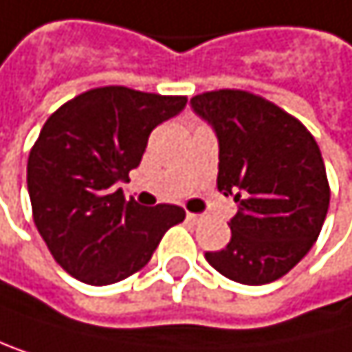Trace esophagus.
<instances>
[{"label": "esophagus", "mask_w": 352, "mask_h": 352, "mask_svg": "<svg viewBox=\"0 0 352 352\" xmlns=\"http://www.w3.org/2000/svg\"><path fill=\"white\" fill-rule=\"evenodd\" d=\"M186 219H188L190 223H198V221L202 219V215H198V213H188V215H186Z\"/></svg>", "instance_id": "esophagus-1"}]
</instances>
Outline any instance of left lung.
Here are the masks:
<instances>
[{"instance_id": "8db88e82", "label": "left lung", "mask_w": 352, "mask_h": 352, "mask_svg": "<svg viewBox=\"0 0 352 352\" xmlns=\"http://www.w3.org/2000/svg\"><path fill=\"white\" fill-rule=\"evenodd\" d=\"M190 103L219 141L217 190L239 202L230 243L205 258L243 285L272 283L323 228L329 184L319 145L300 120L247 90H211Z\"/></svg>"}]
</instances>
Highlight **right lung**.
I'll return each mask as SVG.
<instances>
[{"instance_id": "obj_1", "label": "right lung", "mask_w": 352, "mask_h": 352, "mask_svg": "<svg viewBox=\"0 0 352 352\" xmlns=\"http://www.w3.org/2000/svg\"><path fill=\"white\" fill-rule=\"evenodd\" d=\"M186 103V97L103 86L46 120L27 162L33 221L56 264L78 280L111 285L135 274L166 230L186 219L177 205L147 209L118 188L139 166L150 133Z\"/></svg>"}]
</instances>
